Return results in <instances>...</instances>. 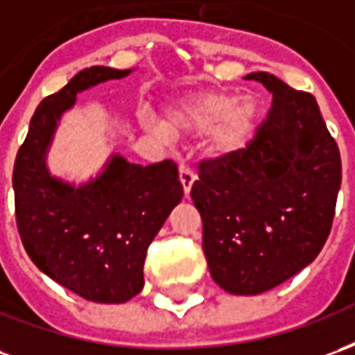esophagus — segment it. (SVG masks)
Returning a JSON list of instances; mask_svg holds the SVG:
<instances>
[{"label":"esophagus","mask_w":355,"mask_h":355,"mask_svg":"<svg viewBox=\"0 0 355 355\" xmlns=\"http://www.w3.org/2000/svg\"><path fill=\"white\" fill-rule=\"evenodd\" d=\"M178 177H180V182H182V190L188 196L190 190H192L193 180H196V175H193V171L190 167H186V165H180V169H178Z\"/></svg>","instance_id":"obj_1"}]
</instances>
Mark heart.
<instances>
[{
  "mask_svg": "<svg viewBox=\"0 0 355 355\" xmlns=\"http://www.w3.org/2000/svg\"><path fill=\"white\" fill-rule=\"evenodd\" d=\"M259 117V106L251 96L238 98L223 91H201L169 108L163 119V132L178 137L182 132L205 131V154L224 159L238 154L251 139Z\"/></svg>",
  "mask_w": 355,
  "mask_h": 355,
  "instance_id": "1",
  "label": "heart"
}]
</instances>
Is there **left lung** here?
Instances as JSON below:
<instances>
[{
	"instance_id": "8db88e82",
	"label": "left lung",
	"mask_w": 355,
	"mask_h": 355,
	"mask_svg": "<svg viewBox=\"0 0 355 355\" xmlns=\"http://www.w3.org/2000/svg\"><path fill=\"white\" fill-rule=\"evenodd\" d=\"M272 108L238 154L203 159L192 200L211 275L232 295H261L320 254L335 216L340 152L310 93L268 72Z\"/></svg>"
}]
</instances>
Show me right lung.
Segmentation results:
<instances>
[{
  "instance_id": "obj_1",
  "label": "right lung",
  "mask_w": 355,
  "mask_h": 355,
  "mask_svg": "<svg viewBox=\"0 0 355 355\" xmlns=\"http://www.w3.org/2000/svg\"><path fill=\"white\" fill-rule=\"evenodd\" d=\"M131 70L91 66L35 108L15 169V213L35 266L76 295L121 304L144 287V259L155 234L182 200L177 163H129L112 155L96 178L70 184L47 169L58 121L81 91Z\"/></svg>"
}]
</instances>
